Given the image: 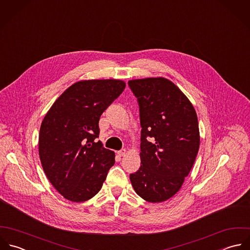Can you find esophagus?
<instances>
[{
    "mask_svg": "<svg viewBox=\"0 0 250 250\" xmlns=\"http://www.w3.org/2000/svg\"><path fill=\"white\" fill-rule=\"evenodd\" d=\"M126 153H127V150H126V149H121V150L117 151V154H118L120 157L125 156V155H126Z\"/></svg>",
    "mask_w": 250,
    "mask_h": 250,
    "instance_id": "obj_1",
    "label": "esophagus"
}]
</instances>
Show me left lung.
Wrapping results in <instances>:
<instances>
[{
	"mask_svg": "<svg viewBox=\"0 0 250 250\" xmlns=\"http://www.w3.org/2000/svg\"><path fill=\"white\" fill-rule=\"evenodd\" d=\"M140 106L141 167L130 174L136 193L161 203L178 192L200 146L198 117L180 89L164 78L129 81Z\"/></svg>",
	"mask_w": 250,
	"mask_h": 250,
	"instance_id": "1",
	"label": "left lung"
}]
</instances>
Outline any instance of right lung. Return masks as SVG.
Segmentation results:
<instances>
[{"label": "right lung", "instance_id": "1", "mask_svg": "<svg viewBox=\"0 0 250 250\" xmlns=\"http://www.w3.org/2000/svg\"><path fill=\"white\" fill-rule=\"evenodd\" d=\"M125 86L118 80L76 83L45 114L39 136L40 159L48 180L67 200L93 198L114 165V152L96 139L102 113Z\"/></svg>", "mask_w": 250, "mask_h": 250}]
</instances>
